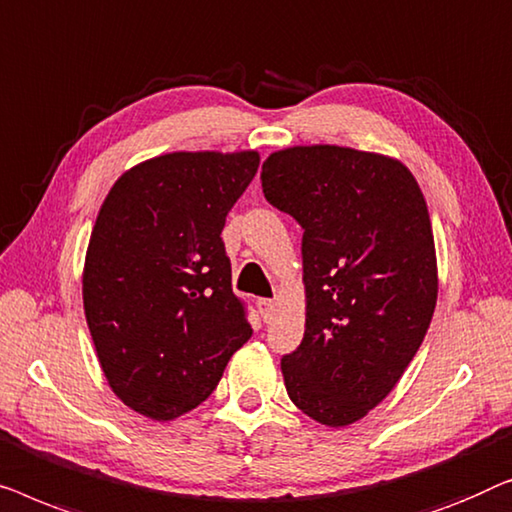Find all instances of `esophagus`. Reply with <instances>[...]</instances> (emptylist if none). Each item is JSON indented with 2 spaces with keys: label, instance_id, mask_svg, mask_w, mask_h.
Returning <instances> with one entry per match:
<instances>
[{
  "label": "esophagus",
  "instance_id": "obj_1",
  "mask_svg": "<svg viewBox=\"0 0 512 512\" xmlns=\"http://www.w3.org/2000/svg\"><path fill=\"white\" fill-rule=\"evenodd\" d=\"M257 311L264 318V322H269L273 318V313H276V301H273V299H257Z\"/></svg>",
  "mask_w": 512,
  "mask_h": 512
}]
</instances>
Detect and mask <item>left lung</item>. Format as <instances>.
Segmentation results:
<instances>
[{
    "instance_id": "obj_1",
    "label": "left lung",
    "mask_w": 512,
    "mask_h": 512,
    "mask_svg": "<svg viewBox=\"0 0 512 512\" xmlns=\"http://www.w3.org/2000/svg\"><path fill=\"white\" fill-rule=\"evenodd\" d=\"M262 190L304 229L306 331L280 359L287 394L345 427L394 390L429 329L438 278L427 201L401 162L341 146L269 155Z\"/></svg>"
}]
</instances>
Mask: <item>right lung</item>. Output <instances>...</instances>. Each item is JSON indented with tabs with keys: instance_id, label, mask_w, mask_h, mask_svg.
I'll use <instances>...</instances> for the list:
<instances>
[{
	"instance_id": "obj_1",
	"label": "right lung",
	"mask_w": 512,
	"mask_h": 512,
	"mask_svg": "<svg viewBox=\"0 0 512 512\" xmlns=\"http://www.w3.org/2000/svg\"><path fill=\"white\" fill-rule=\"evenodd\" d=\"M257 167L255 150L169 153L104 199L83 306L104 376L136 413L162 422L197 408L253 336L220 234Z\"/></svg>"
}]
</instances>
